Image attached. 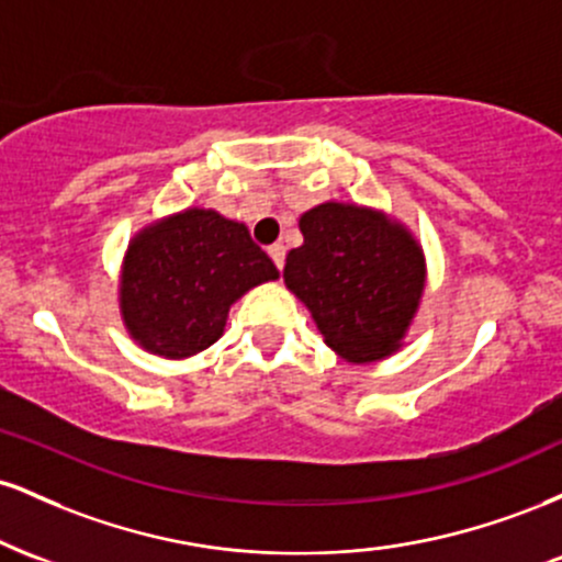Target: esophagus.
<instances>
[{
  "mask_svg": "<svg viewBox=\"0 0 562 562\" xmlns=\"http://www.w3.org/2000/svg\"><path fill=\"white\" fill-rule=\"evenodd\" d=\"M269 256H272V261H274L277 269L285 267V245H280V243L269 245Z\"/></svg>",
  "mask_w": 562,
  "mask_h": 562,
  "instance_id": "34e87169",
  "label": "esophagus"
}]
</instances>
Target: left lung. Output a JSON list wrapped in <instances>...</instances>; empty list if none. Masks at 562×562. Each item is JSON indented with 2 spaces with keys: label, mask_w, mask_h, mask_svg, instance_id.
Wrapping results in <instances>:
<instances>
[{
  "label": "left lung",
  "mask_w": 562,
  "mask_h": 562,
  "mask_svg": "<svg viewBox=\"0 0 562 562\" xmlns=\"http://www.w3.org/2000/svg\"><path fill=\"white\" fill-rule=\"evenodd\" d=\"M299 224L303 245L288 254L282 277L325 344L348 362L389 357L420 303L423 250L398 224L359 205L322 203Z\"/></svg>",
  "instance_id": "left-lung-1"
}]
</instances>
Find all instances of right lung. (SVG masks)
I'll return each instance as SVG.
<instances>
[{
	"instance_id": "right-lung-1",
	"label": "right lung",
	"mask_w": 562,
	"mask_h": 562,
	"mask_svg": "<svg viewBox=\"0 0 562 562\" xmlns=\"http://www.w3.org/2000/svg\"><path fill=\"white\" fill-rule=\"evenodd\" d=\"M280 272L245 224L190 209L134 237L121 277V312L134 340L160 357L216 344L245 290Z\"/></svg>"
}]
</instances>
